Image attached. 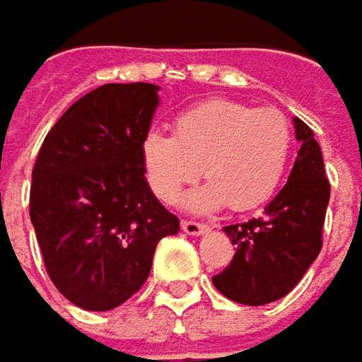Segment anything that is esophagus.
<instances>
[{
	"label": "esophagus",
	"instance_id": "esophagus-1",
	"mask_svg": "<svg viewBox=\"0 0 362 362\" xmlns=\"http://www.w3.org/2000/svg\"><path fill=\"white\" fill-rule=\"evenodd\" d=\"M182 230L190 237H200L209 230V225H202L197 221H182Z\"/></svg>",
	"mask_w": 362,
	"mask_h": 362
}]
</instances>
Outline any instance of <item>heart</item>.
<instances>
[{
  "instance_id": "b5f03b06",
  "label": "heart",
  "mask_w": 362,
  "mask_h": 362,
  "mask_svg": "<svg viewBox=\"0 0 362 362\" xmlns=\"http://www.w3.org/2000/svg\"><path fill=\"white\" fill-rule=\"evenodd\" d=\"M293 135L277 109H253L225 99L204 101L176 119L174 135L151 129L141 139V164L156 197L172 202L197 180L184 204L211 212L230 204L253 211L274 197L290 164Z\"/></svg>"
}]
</instances>
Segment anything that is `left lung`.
Here are the masks:
<instances>
[{
  "mask_svg": "<svg viewBox=\"0 0 362 362\" xmlns=\"http://www.w3.org/2000/svg\"><path fill=\"white\" fill-rule=\"evenodd\" d=\"M300 144L290 178L259 218L223 227L237 247L230 265L212 277L214 288L245 306L281 300L304 277L322 249V227L330 200L322 151L314 132L293 117Z\"/></svg>",
  "mask_w": 362,
  "mask_h": 362,
  "instance_id": "obj_1",
  "label": "left lung"
}]
</instances>
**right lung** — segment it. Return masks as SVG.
<instances>
[{"instance_id":"1","label":"right lung","mask_w":362,"mask_h":362,"mask_svg":"<svg viewBox=\"0 0 362 362\" xmlns=\"http://www.w3.org/2000/svg\"><path fill=\"white\" fill-rule=\"evenodd\" d=\"M158 90L109 83L87 93L48 132L32 172L30 218L46 272L88 312L129 300L148 279L158 243L180 230L141 164Z\"/></svg>"}]
</instances>
